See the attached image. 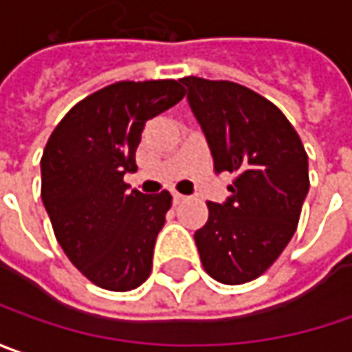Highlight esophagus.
I'll use <instances>...</instances> for the list:
<instances>
[{"instance_id": "1", "label": "esophagus", "mask_w": 352, "mask_h": 352, "mask_svg": "<svg viewBox=\"0 0 352 352\" xmlns=\"http://www.w3.org/2000/svg\"><path fill=\"white\" fill-rule=\"evenodd\" d=\"M185 199H187L185 195H181V192H173V203H175V205H179V203H183Z\"/></svg>"}]
</instances>
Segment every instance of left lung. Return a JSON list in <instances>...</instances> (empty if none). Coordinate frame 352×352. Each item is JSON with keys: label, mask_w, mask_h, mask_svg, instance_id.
Segmentation results:
<instances>
[{"label": "left lung", "mask_w": 352, "mask_h": 352, "mask_svg": "<svg viewBox=\"0 0 352 352\" xmlns=\"http://www.w3.org/2000/svg\"><path fill=\"white\" fill-rule=\"evenodd\" d=\"M187 100L210 147L214 171H230V197L206 203L195 232L206 274L238 285L256 280L283 252L309 191L307 153L270 100L228 80L185 76Z\"/></svg>", "instance_id": "obj_1"}]
</instances>
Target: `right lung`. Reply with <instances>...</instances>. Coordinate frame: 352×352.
Instances as JSON below:
<instances>
[{"label":"right lung","mask_w":352,"mask_h":352,"mask_svg":"<svg viewBox=\"0 0 352 352\" xmlns=\"http://www.w3.org/2000/svg\"><path fill=\"white\" fill-rule=\"evenodd\" d=\"M185 96L179 80L116 82L80 100L51 133L41 157V199L54 236L92 283L130 292L151 272L171 195L124 183L147 120Z\"/></svg>","instance_id":"right-lung-1"}]
</instances>
